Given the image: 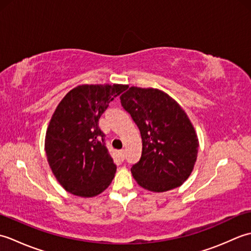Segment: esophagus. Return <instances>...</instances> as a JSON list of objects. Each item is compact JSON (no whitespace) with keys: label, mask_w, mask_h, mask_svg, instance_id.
<instances>
[{"label":"esophagus","mask_w":251,"mask_h":251,"mask_svg":"<svg viewBox=\"0 0 251 251\" xmlns=\"http://www.w3.org/2000/svg\"><path fill=\"white\" fill-rule=\"evenodd\" d=\"M119 157H120L121 161H124V158H125V151L124 150L119 151Z\"/></svg>","instance_id":"esophagus-1"}]
</instances>
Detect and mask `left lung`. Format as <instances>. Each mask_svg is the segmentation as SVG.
<instances>
[{"label":"left lung","mask_w":251,"mask_h":251,"mask_svg":"<svg viewBox=\"0 0 251 251\" xmlns=\"http://www.w3.org/2000/svg\"><path fill=\"white\" fill-rule=\"evenodd\" d=\"M120 98L142 139V154L132 165V177L152 192L178 188L190 177L199 152V139L184 110L156 88L131 86Z\"/></svg>","instance_id":"obj_1"}]
</instances>
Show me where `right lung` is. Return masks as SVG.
<instances>
[{
	"label": "right lung",
	"instance_id": "1",
	"mask_svg": "<svg viewBox=\"0 0 251 251\" xmlns=\"http://www.w3.org/2000/svg\"><path fill=\"white\" fill-rule=\"evenodd\" d=\"M127 85H79L70 90L51 116L45 136L50 167L62 188L81 197L103 192L116 165L105 147L99 119Z\"/></svg>",
	"mask_w": 251,
	"mask_h": 251
}]
</instances>
